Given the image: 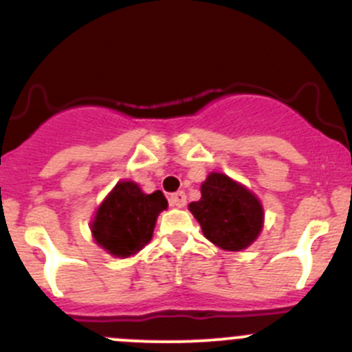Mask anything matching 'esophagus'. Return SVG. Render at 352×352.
Masks as SVG:
<instances>
[{
	"label": "esophagus",
	"mask_w": 352,
	"mask_h": 352,
	"mask_svg": "<svg viewBox=\"0 0 352 352\" xmlns=\"http://www.w3.org/2000/svg\"><path fill=\"white\" fill-rule=\"evenodd\" d=\"M187 203V196L184 190H177V192H173L172 196H170V204L175 208H184Z\"/></svg>",
	"instance_id": "1"
}]
</instances>
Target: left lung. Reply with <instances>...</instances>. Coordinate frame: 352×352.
Wrapping results in <instances>:
<instances>
[{"instance_id": "1", "label": "left lung", "mask_w": 352, "mask_h": 352, "mask_svg": "<svg viewBox=\"0 0 352 352\" xmlns=\"http://www.w3.org/2000/svg\"><path fill=\"white\" fill-rule=\"evenodd\" d=\"M204 237L227 251L245 249L263 227V208L254 194L223 173H211L201 199L189 204Z\"/></svg>"}]
</instances>
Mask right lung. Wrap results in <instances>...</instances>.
I'll list each match as a JSON object with an SVG mask.
<instances>
[{
    "label": "right lung",
    "mask_w": 352,
    "mask_h": 352,
    "mask_svg": "<svg viewBox=\"0 0 352 352\" xmlns=\"http://www.w3.org/2000/svg\"><path fill=\"white\" fill-rule=\"evenodd\" d=\"M168 206L162 190L144 194L134 182H118L93 221V235L110 254H134L153 237L160 211Z\"/></svg>",
    "instance_id": "obj_1"
}]
</instances>
